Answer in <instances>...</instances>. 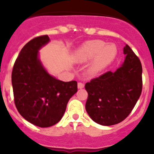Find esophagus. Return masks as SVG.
<instances>
[{
  "instance_id": "34e87169",
  "label": "esophagus",
  "mask_w": 154,
  "mask_h": 154,
  "mask_svg": "<svg viewBox=\"0 0 154 154\" xmlns=\"http://www.w3.org/2000/svg\"><path fill=\"white\" fill-rule=\"evenodd\" d=\"M78 88L79 89H82V88H84V83H82V82H78Z\"/></svg>"
}]
</instances>
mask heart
Returning a JSON list of instances; mask_svg holds the SVG:
<instances>
[{"label": "heart", "instance_id": "b5f03b06", "mask_svg": "<svg viewBox=\"0 0 154 154\" xmlns=\"http://www.w3.org/2000/svg\"><path fill=\"white\" fill-rule=\"evenodd\" d=\"M117 52V48L114 44L106 45L104 41L92 40L79 48L75 53L74 58L79 63H85L94 58L89 72L96 74L113 62Z\"/></svg>", "mask_w": 154, "mask_h": 154}]
</instances>
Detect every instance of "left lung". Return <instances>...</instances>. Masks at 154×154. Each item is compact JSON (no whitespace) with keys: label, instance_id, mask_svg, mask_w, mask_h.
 I'll return each mask as SVG.
<instances>
[{"label":"left lung","instance_id":"1","mask_svg":"<svg viewBox=\"0 0 154 154\" xmlns=\"http://www.w3.org/2000/svg\"><path fill=\"white\" fill-rule=\"evenodd\" d=\"M123 53L126 58L117 70L109 71L85 85L88 92L86 112L94 122L103 126H112L124 120L142 92L140 60L128 45Z\"/></svg>","mask_w":154,"mask_h":154}]
</instances>
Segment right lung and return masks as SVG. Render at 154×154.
<instances>
[{"label":"right lung","mask_w":154,"mask_h":154,"mask_svg":"<svg viewBox=\"0 0 154 154\" xmlns=\"http://www.w3.org/2000/svg\"><path fill=\"white\" fill-rule=\"evenodd\" d=\"M50 39L36 37L23 47L11 74L14 99L19 113L29 123L49 127L63 116L70 98L76 93L77 82H62L50 75L38 58V50Z\"/></svg>","instance_id":"1"}]
</instances>
